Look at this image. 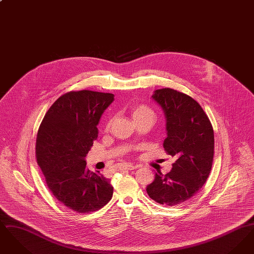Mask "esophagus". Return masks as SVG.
I'll use <instances>...</instances> for the list:
<instances>
[{"label":"esophagus","instance_id":"obj_1","mask_svg":"<svg viewBox=\"0 0 254 254\" xmlns=\"http://www.w3.org/2000/svg\"><path fill=\"white\" fill-rule=\"evenodd\" d=\"M139 168L138 165H132V164H124L122 165L120 169H128V170H133V169H137Z\"/></svg>","mask_w":254,"mask_h":254}]
</instances>
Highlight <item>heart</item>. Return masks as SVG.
<instances>
[{
    "instance_id": "obj_1",
    "label": "heart",
    "mask_w": 254,
    "mask_h": 254,
    "mask_svg": "<svg viewBox=\"0 0 254 254\" xmlns=\"http://www.w3.org/2000/svg\"><path fill=\"white\" fill-rule=\"evenodd\" d=\"M131 115H132L133 119L137 120V119H141V118H146V117H150L154 119V112L153 110L148 108L147 106L145 105H140V106H136L131 109ZM109 123L107 125V127H109Z\"/></svg>"
}]
</instances>
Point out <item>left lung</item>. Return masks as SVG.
I'll use <instances>...</instances> for the list:
<instances>
[{"label": "left lung", "mask_w": 254, "mask_h": 254, "mask_svg": "<svg viewBox=\"0 0 254 254\" xmlns=\"http://www.w3.org/2000/svg\"><path fill=\"white\" fill-rule=\"evenodd\" d=\"M151 97L166 118L164 148L176 161L169 173H155L146 192L159 204L180 205L201 190L210 173L213 128L205 111L191 97L171 88L157 89Z\"/></svg>", "instance_id": "left-lung-1"}]
</instances>
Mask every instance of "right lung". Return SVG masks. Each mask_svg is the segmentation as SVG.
Segmentation results:
<instances>
[{
    "label": "right lung",
    "mask_w": 254,
    "mask_h": 254,
    "mask_svg": "<svg viewBox=\"0 0 254 254\" xmlns=\"http://www.w3.org/2000/svg\"><path fill=\"white\" fill-rule=\"evenodd\" d=\"M114 101L111 93L71 91L58 98L46 113L36 139L37 163L50 192L79 213L107 205L110 180L86 169L85 156L98 137L97 126Z\"/></svg>",
    "instance_id": "obj_1"
}]
</instances>
